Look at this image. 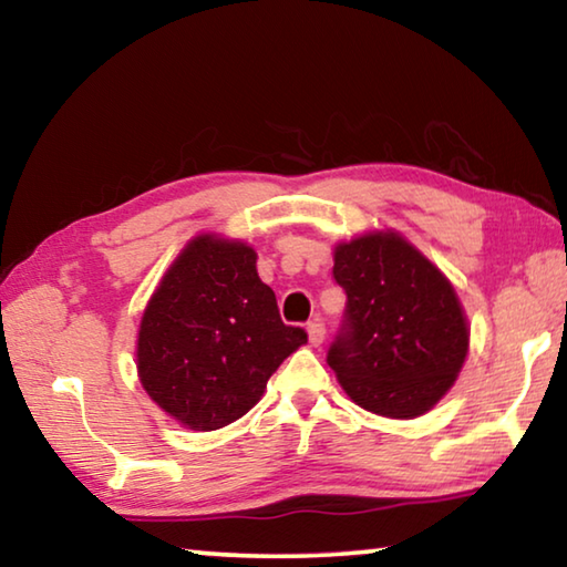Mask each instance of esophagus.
Here are the masks:
<instances>
[{
    "label": "esophagus",
    "instance_id": "esophagus-1",
    "mask_svg": "<svg viewBox=\"0 0 567 567\" xmlns=\"http://www.w3.org/2000/svg\"><path fill=\"white\" fill-rule=\"evenodd\" d=\"M307 334H310V344L318 348V344H322V340H324V324L320 320H312L310 324H307Z\"/></svg>",
    "mask_w": 567,
    "mask_h": 567
}]
</instances>
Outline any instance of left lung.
<instances>
[{
    "label": "left lung",
    "mask_w": 567,
    "mask_h": 567,
    "mask_svg": "<svg viewBox=\"0 0 567 567\" xmlns=\"http://www.w3.org/2000/svg\"><path fill=\"white\" fill-rule=\"evenodd\" d=\"M344 320L328 350L342 390L375 415L410 420L453 388L470 330L453 285L398 233L334 247Z\"/></svg>",
    "instance_id": "8db88e82"
}]
</instances>
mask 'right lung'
Listing matches in <instances>:
<instances>
[{"label": "right lung", "instance_id": "1", "mask_svg": "<svg viewBox=\"0 0 567 567\" xmlns=\"http://www.w3.org/2000/svg\"><path fill=\"white\" fill-rule=\"evenodd\" d=\"M255 262V249L237 239H189L142 315V388L189 430L243 417L287 354L307 342L302 328L282 322Z\"/></svg>", "mask_w": 567, "mask_h": 567}]
</instances>
